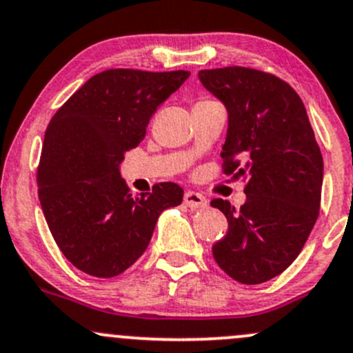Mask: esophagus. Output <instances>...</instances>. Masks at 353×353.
<instances>
[{"mask_svg": "<svg viewBox=\"0 0 353 353\" xmlns=\"http://www.w3.org/2000/svg\"><path fill=\"white\" fill-rule=\"evenodd\" d=\"M184 205L189 208H205L208 205V199L203 194L194 191H188L184 194Z\"/></svg>", "mask_w": 353, "mask_h": 353, "instance_id": "34e87169", "label": "esophagus"}]
</instances>
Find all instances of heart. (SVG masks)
<instances>
[{"label": "heart", "instance_id": "heart-1", "mask_svg": "<svg viewBox=\"0 0 353 353\" xmlns=\"http://www.w3.org/2000/svg\"><path fill=\"white\" fill-rule=\"evenodd\" d=\"M199 103H208V101H199Z\"/></svg>", "mask_w": 353, "mask_h": 353}]
</instances>
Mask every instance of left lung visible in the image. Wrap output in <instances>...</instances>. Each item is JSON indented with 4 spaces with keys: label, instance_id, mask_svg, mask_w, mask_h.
Instances as JSON below:
<instances>
[{
    "label": "left lung",
    "instance_id": "8db88e82",
    "mask_svg": "<svg viewBox=\"0 0 353 353\" xmlns=\"http://www.w3.org/2000/svg\"><path fill=\"white\" fill-rule=\"evenodd\" d=\"M198 76L228 111L223 172L247 183L240 210L211 201L228 220L213 257L239 283H265L294 262L316 223L323 157L301 98L285 81L239 65Z\"/></svg>",
    "mask_w": 353,
    "mask_h": 353
}]
</instances>
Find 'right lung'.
<instances>
[{
	"mask_svg": "<svg viewBox=\"0 0 353 353\" xmlns=\"http://www.w3.org/2000/svg\"><path fill=\"white\" fill-rule=\"evenodd\" d=\"M189 74L103 70L52 117L37 169L39 199L55 243L89 276L108 279L127 270L148 247L159 214L183 203L174 183L132 194L120 164Z\"/></svg>",
	"mask_w": 353,
	"mask_h": 353,
	"instance_id": "1",
	"label": "right lung"
}]
</instances>
